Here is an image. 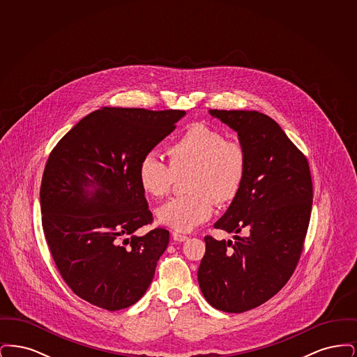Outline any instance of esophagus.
Segmentation results:
<instances>
[{
	"mask_svg": "<svg viewBox=\"0 0 357 357\" xmlns=\"http://www.w3.org/2000/svg\"><path fill=\"white\" fill-rule=\"evenodd\" d=\"M172 238H174V241H178V242H185L188 239V237L185 234H181V233H176V231L172 233Z\"/></svg>",
	"mask_w": 357,
	"mask_h": 357,
	"instance_id": "esophagus-1",
	"label": "esophagus"
}]
</instances>
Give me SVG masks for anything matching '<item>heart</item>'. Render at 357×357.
<instances>
[{
    "mask_svg": "<svg viewBox=\"0 0 357 357\" xmlns=\"http://www.w3.org/2000/svg\"><path fill=\"white\" fill-rule=\"evenodd\" d=\"M169 165L156 155L146 153L137 167L142 190L162 198L170 192L174 175L188 171V194L172 198L156 210L158 221L176 231H191L210 220L215 202L227 204L243 185L248 155L236 139L223 137L220 130L204 121L190 123L167 146Z\"/></svg>",
    "mask_w": 357,
    "mask_h": 357,
    "instance_id": "obj_1",
    "label": "heart"
}]
</instances>
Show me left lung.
Wrapping results in <instances>:
<instances>
[{
  "instance_id": "1",
  "label": "left lung",
  "mask_w": 357,
  "mask_h": 357,
  "mask_svg": "<svg viewBox=\"0 0 357 357\" xmlns=\"http://www.w3.org/2000/svg\"><path fill=\"white\" fill-rule=\"evenodd\" d=\"M238 134L248 155L243 185L214 227L236 242L206 236L198 282L211 306L242 313L266 303L294 272L313 202L305 155L268 115L210 109Z\"/></svg>"
}]
</instances>
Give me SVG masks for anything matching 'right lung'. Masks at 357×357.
Here are the masks:
<instances>
[{"label": "right lung", "mask_w": 357, "mask_h": 357, "mask_svg": "<svg viewBox=\"0 0 357 357\" xmlns=\"http://www.w3.org/2000/svg\"><path fill=\"white\" fill-rule=\"evenodd\" d=\"M185 115L104 107L50 153L40 188L43 229L57 271L86 303L120 310L150 287L170 233L158 227L135 236L153 222L137 167Z\"/></svg>", "instance_id": "obj_1"}]
</instances>
